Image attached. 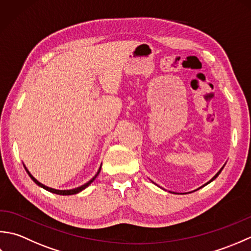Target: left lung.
<instances>
[{
    "label": "left lung",
    "mask_w": 251,
    "mask_h": 251,
    "mask_svg": "<svg viewBox=\"0 0 251 251\" xmlns=\"http://www.w3.org/2000/svg\"><path fill=\"white\" fill-rule=\"evenodd\" d=\"M225 166H226V164H225V165H223V166L221 167V169L219 170V172H218V173H217V174H216V175L214 176V177H212V178H211V179H210L209 181H208V182H207V183H205V184H202L201 186H200V188H199V189H196V190H194V191H192V192H195V191H197V190H200V189H201V188H202V186H205V185H207V184H209L210 182H212V181H214V180H215V179H216V178L218 177V176H219V175H220V173L222 172V169H223V167H225ZM153 183H154V182H153ZM156 185H157V184H156ZM159 188H161V186H159ZM170 193H174V194H186V193H175V192H170ZM189 193H191V192H189Z\"/></svg>",
    "instance_id": "1"
}]
</instances>
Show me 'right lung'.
I'll list each match as a JSON object with an SVG mask.
<instances>
[{
  "label": "right lung",
  "instance_id": "1",
  "mask_svg": "<svg viewBox=\"0 0 251 251\" xmlns=\"http://www.w3.org/2000/svg\"><path fill=\"white\" fill-rule=\"evenodd\" d=\"M24 167H25V172L28 173V175L30 176V178L34 181V182L39 185V186H41V188H43V189H45L46 191H49V192H51V193H55V194H58V195H73V194H77V193H79V192L81 191H83V190H85L87 188V186H89L90 184L93 183V181L97 178V176L99 175V173H100V170H101V165H100V167H99V169H98V172H97V174H96L94 177L90 179L88 182H86L85 184H83V185H81V186H77V188H75V189H71V190H57V189H52V188H50V186H46V185H44L43 183H41L40 181H37L33 176H32L31 174H30V172L28 170V168L25 167V165L24 164Z\"/></svg>",
  "mask_w": 251,
  "mask_h": 251
}]
</instances>
